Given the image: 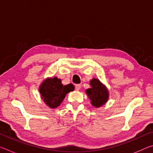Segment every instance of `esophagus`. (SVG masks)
Here are the masks:
<instances>
[{
	"mask_svg": "<svg viewBox=\"0 0 153 153\" xmlns=\"http://www.w3.org/2000/svg\"><path fill=\"white\" fill-rule=\"evenodd\" d=\"M81 84H76V86H75V88H76V90H79L80 88H81Z\"/></svg>",
	"mask_w": 153,
	"mask_h": 153,
	"instance_id": "1",
	"label": "esophagus"
}]
</instances>
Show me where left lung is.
I'll return each mask as SVG.
<instances>
[{
  "mask_svg": "<svg viewBox=\"0 0 153 153\" xmlns=\"http://www.w3.org/2000/svg\"><path fill=\"white\" fill-rule=\"evenodd\" d=\"M91 88L86 90V94L91 100L92 105L96 107H100L107 101L108 92L105 86L97 79L90 81Z\"/></svg>",
  "mask_w": 153,
  "mask_h": 153,
  "instance_id": "obj_1",
  "label": "left lung"
}]
</instances>
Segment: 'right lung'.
I'll return each instance as SVG.
<instances>
[{"label": "right lung", "mask_w": 153, "mask_h": 153, "mask_svg": "<svg viewBox=\"0 0 153 153\" xmlns=\"http://www.w3.org/2000/svg\"><path fill=\"white\" fill-rule=\"evenodd\" d=\"M74 90L73 84L63 86L60 79L53 77L45 79L41 84L39 91L44 102L49 107L56 108L61 105L67 93Z\"/></svg>", "instance_id": "right-lung-1"}]
</instances>
